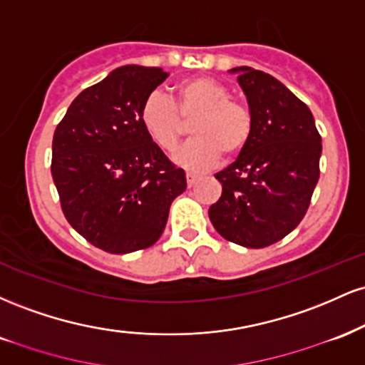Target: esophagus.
Masks as SVG:
<instances>
[{
  "mask_svg": "<svg viewBox=\"0 0 365 365\" xmlns=\"http://www.w3.org/2000/svg\"><path fill=\"white\" fill-rule=\"evenodd\" d=\"M197 180H199V177H197L195 173H187V185L188 187H194L197 183Z\"/></svg>",
  "mask_w": 365,
  "mask_h": 365,
  "instance_id": "esophagus-1",
  "label": "esophagus"
}]
</instances>
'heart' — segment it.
<instances>
[{
	"label": "heart",
	"instance_id": "b5f03b06",
	"mask_svg": "<svg viewBox=\"0 0 365 365\" xmlns=\"http://www.w3.org/2000/svg\"><path fill=\"white\" fill-rule=\"evenodd\" d=\"M190 125V140L175 161L192 171L215 166L221 153L237 156L252 135V113L240 99L230 98L225 83L206 75L190 77L173 87L171 99L150 92L140 106V123L149 139L165 153H173Z\"/></svg>",
	"mask_w": 365,
	"mask_h": 365
}]
</instances>
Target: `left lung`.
<instances>
[{
	"mask_svg": "<svg viewBox=\"0 0 365 365\" xmlns=\"http://www.w3.org/2000/svg\"><path fill=\"white\" fill-rule=\"evenodd\" d=\"M233 72L252 113V135L215 175L223 192L209 220L228 242L262 249L304 220L319 180L321 135L311 110L273 75L249 66Z\"/></svg>",
	"mask_w": 365,
	"mask_h": 365,
	"instance_id": "8db88e82",
	"label": "left lung"
}]
</instances>
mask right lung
<instances>
[{"mask_svg": "<svg viewBox=\"0 0 365 365\" xmlns=\"http://www.w3.org/2000/svg\"><path fill=\"white\" fill-rule=\"evenodd\" d=\"M168 77L127 65L83 89L58 123L51 175L66 221L110 254L148 249L161 237L185 171L140 123L144 99Z\"/></svg>", "mask_w": 365, "mask_h": 365, "instance_id": "1", "label": "right lung"}]
</instances>
